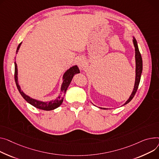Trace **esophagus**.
<instances>
[{
	"mask_svg": "<svg viewBox=\"0 0 159 159\" xmlns=\"http://www.w3.org/2000/svg\"><path fill=\"white\" fill-rule=\"evenodd\" d=\"M77 64H78V65H79V66L80 67V68H84V63H83V62L82 61H80V60H79L78 61V62H77Z\"/></svg>",
	"mask_w": 159,
	"mask_h": 159,
	"instance_id": "esophagus-1",
	"label": "esophagus"
}]
</instances>
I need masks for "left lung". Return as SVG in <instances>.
Returning a JSON list of instances; mask_svg holds the SVG:
<instances>
[{"instance_id":"left-lung-1","label":"left lung","mask_w":159,"mask_h":159,"mask_svg":"<svg viewBox=\"0 0 159 159\" xmlns=\"http://www.w3.org/2000/svg\"><path fill=\"white\" fill-rule=\"evenodd\" d=\"M133 42H134V45L135 47V63H136V68H135V85H134V90L130 95V98H129V100L125 102V103H124L123 105L127 104L128 103H129L132 98L134 97L135 94L137 92V89H138L139 87V84L140 82V80H141V73H142V71H143V60H142V57L141 55V53L139 50V48L138 46H137V41L135 39V38H134L133 39ZM102 109V108H101ZM103 109H106L105 108H103Z\"/></svg>"}]
</instances>
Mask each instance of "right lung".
I'll list each match as a JSON object with an SVG mask.
<instances>
[{
    "label": "right lung",
    "mask_w": 159,
    "mask_h": 159,
    "mask_svg": "<svg viewBox=\"0 0 159 159\" xmlns=\"http://www.w3.org/2000/svg\"><path fill=\"white\" fill-rule=\"evenodd\" d=\"M22 44V43H20L16 49V54L18 53V51L19 50V48ZM80 73V70L79 69V68L77 66H74L71 68H70L68 70H67V71L65 73L64 76H63V82L61 86V93H66L68 87L69 86L70 84L73 77V76L75 75L77 73ZM17 66L16 62H15V80L16 82V85L17 87V89H18L20 94L22 95V97L30 104H31L32 105H33L34 107H35L36 108L41 109V110H44V111H51V110H54L56 108H57L58 107H59L60 105H61V103L63 102V98L61 99V96H59L56 100H52L50 102H41V101H38L34 99H33L30 98L27 95H26L25 94H24L23 93V91H21L20 89V87L18 85V77H17Z\"/></svg>",
    "instance_id": "add662e5"
}]
</instances>
